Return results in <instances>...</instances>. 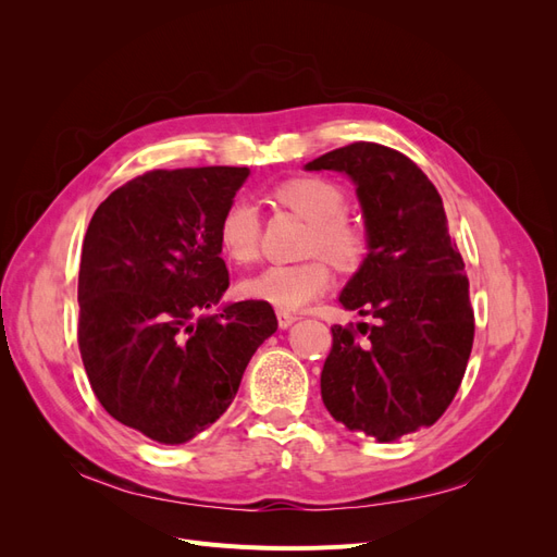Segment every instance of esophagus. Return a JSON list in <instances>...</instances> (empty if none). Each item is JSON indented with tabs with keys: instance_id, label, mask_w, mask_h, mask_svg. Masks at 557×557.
<instances>
[{
	"instance_id": "obj_1",
	"label": "esophagus",
	"mask_w": 557,
	"mask_h": 557,
	"mask_svg": "<svg viewBox=\"0 0 557 557\" xmlns=\"http://www.w3.org/2000/svg\"><path fill=\"white\" fill-rule=\"evenodd\" d=\"M276 315H278V327H290L295 320H297V315L295 313H290V311H285V309H276Z\"/></svg>"
}]
</instances>
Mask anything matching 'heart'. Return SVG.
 I'll use <instances>...</instances> for the list:
<instances>
[{"label":"heart","instance_id":"heart-1","mask_svg":"<svg viewBox=\"0 0 557 557\" xmlns=\"http://www.w3.org/2000/svg\"><path fill=\"white\" fill-rule=\"evenodd\" d=\"M274 199L309 223L305 252L315 256L299 264H274L242 283L248 299L267 301L276 309L295 311L323 295L332 281L330 264L352 272L367 256V234L346 215L348 199L339 185L318 178L297 176L274 188ZM218 244L237 264H250L260 258V215L244 199L232 201L218 223ZM320 255H325L320 259Z\"/></svg>","mask_w":557,"mask_h":557}]
</instances>
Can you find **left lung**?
Listing matches in <instances>:
<instances>
[{"label": "left lung", "mask_w": 557, "mask_h": 557, "mask_svg": "<svg viewBox=\"0 0 557 557\" xmlns=\"http://www.w3.org/2000/svg\"><path fill=\"white\" fill-rule=\"evenodd\" d=\"M307 170L346 172L358 185L369 252L339 301L376 318L332 327L325 407L379 442L430 428L458 393L474 344L469 278L442 195L413 160L372 141L330 150Z\"/></svg>", "instance_id": "8db88e82"}]
</instances>
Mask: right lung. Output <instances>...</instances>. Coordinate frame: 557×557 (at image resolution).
I'll list each match as a JSON object with an SVG mask.
<instances>
[{
  "mask_svg": "<svg viewBox=\"0 0 557 557\" xmlns=\"http://www.w3.org/2000/svg\"><path fill=\"white\" fill-rule=\"evenodd\" d=\"M246 166L153 170L97 207L78 269V350L117 423L183 444L221 418L246 364L278 327L272 305L237 301L218 223Z\"/></svg>",
  "mask_w": 557,
  "mask_h": 557,
  "instance_id": "right-lung-1",
  "label": "right lung"
}]
</instances>
